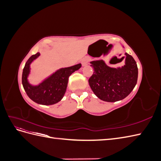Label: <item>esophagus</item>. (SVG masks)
I'll use <instances>...</instances> for the list:
<instances>
[{"instance_id":"obj_1","label":"esophagus","mask_w":161,"mask_h":161,"mask_svg":"<svg viewBox=\"0 0 161 161\" xmlns=\"http://www.w3.org/2000/svg\"><path fill=\"white\" fill-rule=\"evenodd\" d=\"M89 62V58L85 57V58H84L83 59L81 60V64H82V65L83 66H86L87 64H88Z\"/></svg>"}]
</instances>
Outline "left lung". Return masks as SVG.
Listing matches in <instances>:
<instances>
[{
	"label": "left lung",
	"mask_w": 161,
	"mask_h": 161,
	"mask_svg": "<svg viewBox=\"0 0 161 161\" xmlns=\"http://www.w3.org/2000/svg\"><path fill=\"white\" fill-rule=\"evenodd\" d=\"M125 65L114 69L103 60L91 62L93 74L89 83L95 95L107 102H115L125 98L135 87L138 80V67L133 57L125 53Z\"/></svg>",
	"instance_id": "8db88e82"
}]
</instances>
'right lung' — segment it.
Returning <instances> with one entry per match:
<instances>
[{
    "mask_svg": "<svg viewBox=\"0 0 161 161\" xmlns=\"http://www.w3.org/2000/svg\"><path fill=\"white\" fill-rule=\"evenodd\" d=\"M40 55V52L32 55L25 63L22 74L23 88L27 96L36 103L45 105L55 104L63 98L69 76L80 69L81 64L58 70L39 85L32 86L27 80V76L30 72V64Z\"/></svg>",
    "mask_w": 161,
    "mask_h": 161,
    "instance_id": "add662e5",
    "label": "right lung"
}]
</instances>
